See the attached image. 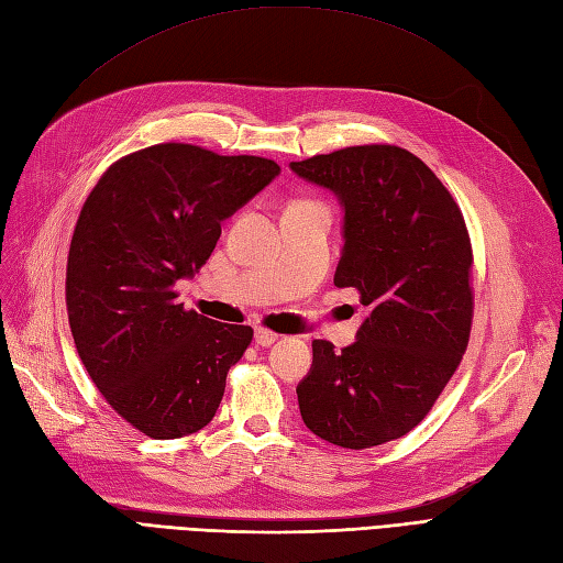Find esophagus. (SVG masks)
<instances>
[{"mask_svg": "<svg viewBox=\"0 0 563 563\" xmlns=\"http://www.w3.org/2000/svg\"><path fill=\"white\" fill-rule=\"evenodd\" d=\"M277 340H279V335H277L275 331L263 329V327L255 329V343H258L261 347H269V345H275Z\"/></svg>", "mask_w": 563, "mask_h": 563, "instance_id": "obj_1", "label": "esophagus"}]
</instances>
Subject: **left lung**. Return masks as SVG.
Segmentation results:
<instances>
[{
	"label": "left lung",
	"mask_w": 563,
	"mask_h": 563,
	"mask_svg": "<svg viewBox=\"0 0 563 563\" xmlns=\"http://www.w3.org/2000/svg\"><path fill=\"white\" fill-rule=\"evenodd\" d=\"M345 209L335 286L360 291L366 319L354 345L312 343L296 391L310 432L371 449L430 413L467 350L472 244L463 211L432 168L397 145H354L291 162Z\"/></svg>",
	"instance_id": "obj_1"
}]
</instances>
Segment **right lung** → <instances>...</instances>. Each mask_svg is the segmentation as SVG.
<instances>
[{"instance_id":"1","label":"right lung","mask_w":563,"mask_h":563,"mask_svg":"<svg viewBox=\"0 0 563 563\" xmlns=\"http://www.w3.org/2000/svg\"><path fill=\"white\" fill-rule=\"evenodd\" d=\"M279 172L265 157L159 143L117 159L84 201L67 253V319L100 395L152 439L207 428L251 345V327L185 310L176 284Z\"/></svg>"}]
</instances>
